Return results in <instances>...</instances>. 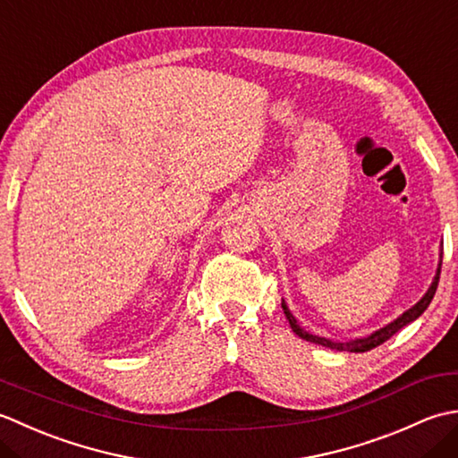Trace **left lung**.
<instances>
[{
  "label": "left lung",
  "instance_id": "left-lung-1",
  "mask_svg": "<svg viewBox=\"0 0 458 458\" xmlns=\"http://www.w3.org/2000/svg\"><path fill=\"white\" fill-rule=\"evenodd\" d=\"M439 276H441V264H439V269H437V276H435V279H433V284H431L429 291H427L425 297L420 301V303H417L415 307H411L410 310H405V313H403L400 318H395L394 323H390L387 327L376 330V333H374L372 336L358 338V340H350V343H333V340H327V338H320V336H313V335L305 333V330L297 325L295 317L289 313L287 305L281 303V307H284V313H285V317H287V320H289L291 328H293V333H295L297 336L303 338V340H309V343H315V344L333 348V350H348V352H368V350H372V348H376V346H379V344H384L387 338H392V336L397 333V330H402L405 325H410L411 320H415L417 317L423 315V310H425L427 307H429V303H431L433 297H435L437 285H439Z\"/></svg>",
  "mask_w": 458,
  "mask_h": 458
}]
</instances>
